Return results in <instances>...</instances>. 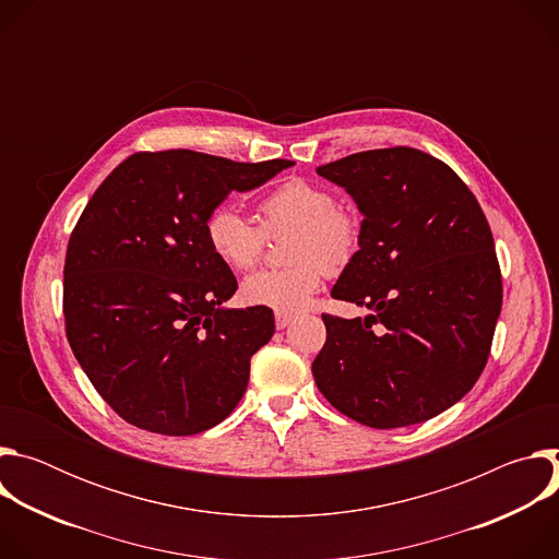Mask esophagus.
<instances>
[{"instance_id":"esophagus-1","label":"esophagus","mask_w":559,"mask_h":559,"mask_svg":"<svg viewBox=\"0 0 559 559\" xmlns=\"http://www.w3.org/2000/svg\"><path fill=\"white\" fill-rule=\"evenodd\" d=\"M294 321L292 313H283V311H276V330H285L289 328Z\"/></svg>"}]
</instances>
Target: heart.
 I'll return each instance as SVG.
<instances>
[{
    "label": "heart",
    "mask_w": 559,
    "mask_h": 559,
    "mask_svg": "<svg viewBox=\"0 0 559 559\" xmlns=\"http://www.w3.org/2000/svg\"><path fill=\"white\" fill-rule=\"evenodd\" d=\"M261 225L231 203H218L205 216V238L212 252L234 272L250 270L263 254L267 236L287 238V267L250 274L241 285L248 305L276 311L307 307L328 272L345 270L360 250L362 223L356 210L338 205L336 194L302 177L272 188L259 203Z\"/></svg>",
    "instance_id": "1"
}]
</instances>
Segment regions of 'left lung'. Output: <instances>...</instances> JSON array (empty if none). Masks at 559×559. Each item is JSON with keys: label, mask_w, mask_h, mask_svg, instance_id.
<instances>
[{"label": "left lung", "mask_w": 559, "mask_h": 559, "mask_svg": "<svg viewBox=\"0 0 559 559\" xmlns=\"http://www.w3.org/2000/svg\"><path fill=\"white\" fill-rule=\"evenodd\" d=\"M316 173L365 216L360 250L332 296L373 313H323L313 380L360 425L425 423L460 401L491 354L502 274L487 216L444 162L416 147L356 152Z\"/></svg>", "instance_id": "left-lung-1"}]
</instances>
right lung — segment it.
Segmentation results:
<instances>
[{
  "mask_svg": "<svg viewBox=\"0 0 559 559\" xmlns=\"http://www.w3.org/2000/svg\"><path fill=\"white\" fill-rule=\"evenodd\" d=\"M294 166L194 150L134 152L97 188L66 250V336L104 401L130 425L194 436L241 401L270 307L223 309L236 292L205 216L229 192Z\"/></svg>",
  "mask_w": 559,
  "mask_h": 559,
  "instance_id": "obj_1",
  "label": "right lung"
}]
</instances>
